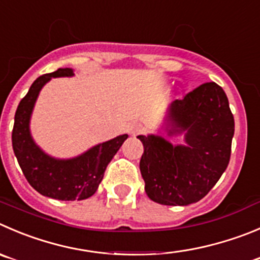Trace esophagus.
I'll return each mask as SVG.
<instances>
[{
  "label": "esophagus",
  "mask_w": 260,
  "mask_h": 260,
  "mask_svg": "<svg viewBox=\"0 0 260 260\" xmlns=\"http://www.w3.org/2000/svg\"><path fill=\"white\" fill-rule=\"evenodd\" d=\"M142 132V125L138 122H133L130 123V125L127 126V133L128 134H132V135H135L138 134V133Z\"/></svg>",
  "instance_id": "obj_1"
}]
</instances>
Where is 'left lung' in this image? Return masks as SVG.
Returning a JSON list of instances; mask_svg holds the SVG:
<instances>
[{
    "label": "left lung",
    "instance_id": "obj_1",
    "mask_svg": "<svg viewBox=\"0 0 260 260\" xmlns=\"http://www.w3.org/2000/svg\"><path fill=\"white\" fill-rule=\"evenodd\" d=\"M169 137L184 134V144L162 135H139L144 153L140 172L145 192L163 206H189L206 197L227 169L235 121L223 89L204 83L170 105L160 127Z\"/></svg>",
    "mask_w": 260,
    "mask_h": 260
}]
</instances>
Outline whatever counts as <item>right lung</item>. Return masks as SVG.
Returning <instances> with one entry per match:
<instances>
[{"label":"right lung","instance_id":"1","mask_svg":"<svg viewBox=\"0 0 260 260\" xmlns=\"http://www.w3.org/2000/svg\"><path fill=\"white\" fill-rule=\"evenodd\" d=\"M74 76L73 69H58L42 75L31 84L15 113L12 149L29 184L44 197L57 200H83L97 191L106 167L117 153L127 134L91 147L83 154L60 159L47 154L30 134V118L39 91L52 78Z\"/></svg>","mask_w":260,"mask_h":260}]
</instances>
